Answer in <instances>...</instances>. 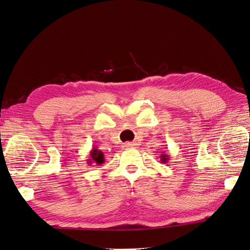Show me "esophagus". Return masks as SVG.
Wrapping results in <instances>:
<instances>
[{"label": "esophagus", "instance_id": "esophagus-1", "mask_svg": "<svg viewBox=\"0 0 250 250\" xmlns=\"http://www.w3.org/2000/svg\"><path fill=\"white\" fill-rule=\"evenodd\" d=\"M136 146L135 142H126V143L124 144L125 147H132V146Z\"/></svg>", "mask_w": 250, "mask_h": 250}]
</instances>
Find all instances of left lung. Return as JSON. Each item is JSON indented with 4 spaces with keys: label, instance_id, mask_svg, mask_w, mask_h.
<instances>
[{
    "label": "left lung",
    "instance_id": "obj_1",
    "mask_svg": "<svg viewBox=\"0 0 250 250\" xmlns=\"http://www.w3.org/2000/svg\"><path fill=\"white\" fill-rule=\"evenodd\" d=\"M160 160H162V163H168L169 155H167V154H162V155H160Z\"/></svg>",
    "mask_w": 250,
    "mask_h": 250
}]
</instances>
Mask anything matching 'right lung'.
Wrapping results in <instances>:
<instances>
[{"instance_id":"obj_1","label":"right lung","mask_w":250,"mask_h":250,"mask_svg":"<svg viewBox=\"0 0 250 250\" xmlns=\"http://www.w3.org/2000/svg\"><path fill=\"white\" fill-rule=\"evenodd\" d=\"M93 163H95L97 165H102L104 163V153L102 151H99L97 147H93L90 152V155H88V159H87V164L92 165Z\"/></svg>"}]
</instances>
